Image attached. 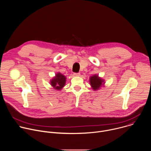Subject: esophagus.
I'll use <instances>...</instances> for the list:
<instances>
[{"instance_id":"34e87169","label":"esophagus","mask_w":151,"mask_h":151,"mask_svg":"<svg viewBox=\"0 0 151 151\" xmlns=\"http://www.w3.org/2000/svg\"><path fill=\"white\" fill-rule=\"evenodd\" d=\"M74 76H81V73H74L73 74Z\"/></svg>"}]
</instances>
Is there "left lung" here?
I'll use <instances>...</instances> for the list:
<instances>
[{
	"mask_svg": "<svg viewBox=\"0 0 151 151\" xmlns=\"http://www.w3.org/2000/svg\"><path fill=\"white\" fill-rule=\"evenodd\" d=\"M89 82L91 87L94 91H97L105 86V81L100 77L98 75L95 74L91 76L89 78Z\"/></svg>",
	"mask_w": 151,
	"mask_h": 151,
	"instance_id": "left-lung-1",
	"label": "left lung"
}]
</instances>
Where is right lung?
I'll use <instances>...</instances> for the list:
<instances>
[{"instance_id":"add662e5","label":"right lung","mask_w":151,"mask_h":151,"mask_svg":"<svg viewBox=\"0 0 151 151\" xmlns=\"http://www.w3.org/2000/svg\"><path fill=\"white\" fill-rule=\"evenodd\" d=\"M66 82V76L61 73L60 72H57L55 75L50 81L51 87L57 91L61 90L65 86Z\"/></svg>"}]
</instances>
